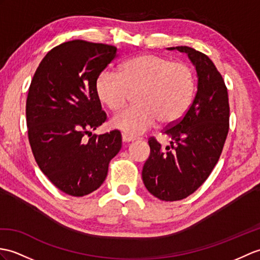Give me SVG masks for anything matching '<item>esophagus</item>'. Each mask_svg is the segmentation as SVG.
I'll return each mask as SVG.
<instances>
[{"mask_svg": "<svg viewBox=\"0 0 260 260\" xmlns=\"http://www.w3.org/2000/svg\"><path fill=\"white\" fill-rule=\"evenodd\" d=\"M122 141H123L124 143H131V142H134V141H135V138H134V137H132V136H129V135L123 134V135H122Z\"/></svg>", "mask_w": 260, "mask_h": 260, "instance_id": "34e87169", "label": "esophagus"}]
</instances>
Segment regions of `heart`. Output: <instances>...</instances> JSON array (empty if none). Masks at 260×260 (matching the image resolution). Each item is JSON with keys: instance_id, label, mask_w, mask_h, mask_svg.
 I'll return each mask as SVG.
<instances>
[{"instance_id": "obj_1", "label": "heart", "mask_w": 260, "mask_h": 260, "mask_svg": "<svg viewBox=\"0 0 260 260\" xmlns=\"http://www.w3.org/2000/svg\"><path fill=\"white\" fill-rule=\"evenodd\" d=\"M95 90L111 111H117L136 92L137 105L125 108L112 118L114 128L136 136L157 123L171 124L188 110L195 92V75L188 65L142 54L126 61L120 73L105 70L98 76Z\"/></svg>"}]
</instances>
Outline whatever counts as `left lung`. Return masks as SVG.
Instances as JSON below:
<instances>
[{
	"label": "left lung",
	"mask_w": 260,
	"mask_h": 260,
	"mask_svg": "<svg viewBox=\"0 0 260 260\" xmlns=\"http://www.w3.org/2000/svg\"><path fill=\"white\" fill-rule=\"evenodd\" d=\"M186 53L197 73V92L184 117L162 134L165 148L148 141L150 154L142 177L150 194L160 201H180L197 190L219 159L229 127L228 93L220 73L207 55L188 46L168 47Z\"/></svg>",
	"instance_id": "1"
}]
</instances>
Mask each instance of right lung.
<instances>
[{"instance_id": "right-lung-1", "label": "right lung", "mask_w": 260, "mask_h": 260, "mask_svg": "<svg viewBox=\"0 0 260 260\" xmlns=\"http://www.w3.org/2000/svg\"><path fill=\"white\" fill-rule=\"evenodd\" d=\"M116 57L115 46L69 41L46 54L31 82L29 145L40 170L68 195L81 197L98 189L122 147L118 131L92 134L106 120L95 83Z\"/></svg>"}]
</instances>
